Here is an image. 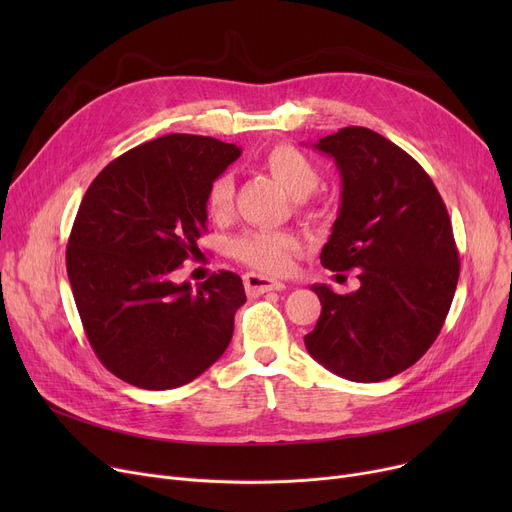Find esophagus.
Segmentation results:
<instances>
[{"label": "esophagus", "mask_w": 512, "mask_h": 512, "mask_svg": "<svg viewBox=\"0 0 512 512\" xmlns=\"http://www.w3.org/2000/svg\"><path fill=\"white\" fill-rule=\"evenodd\" d=\"M245 288H247L249 294H253V297H255V294H263V292H270V290H284L286 286L280 280L249 272V274H245Z\"/></svg>", "instance_id": "esophagus-1"}]
</instances>
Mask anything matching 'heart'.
Here are the masks:
<instances>
[{
	"label": "heart",
	"instance_id": "1",
	"mask_svg": "<svg viewBox=\"0 0 512 512\" xmlns=\"http://www.w3.org/2000/svg\"><path fill=\"white\" fill-rule=\"evenodd\" d=\"M265 168L286 188L294 199H303L315 191L319 184V170L313 159L292 145H274L263 157ZM234 180L230 174H222L209 184L207 211L213 218H224L232 209ZM301 249L297 236L284 232L249 230L232 242V253L257 270L263 272H286L290 257Z\"/></svg>",
	"mask_w": 512,
	"mask_h": 512
}]
</instances>
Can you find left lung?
Masks as SVG:
<instances>
[{
	"instance_id": "8db88e82",
	"label": "left lung",
	"mask_w": 512,
	"mask_h": 512,
	"mask_svg": "<svg viewBox=\"0 0 512 512\" xmlns=\"http://www.w3.org/2000/svg\"><path fill=\"white\" fill-rule=\"evenodd\" d=\"M313 147L334 157L342 182L321 265L359 270L361 286H311L321 315L305 346L344 380L382 382L417 363L444 326L461 270L448 211L425 170L378 132L348 126Z\"/></svg>"
}]
</instances>
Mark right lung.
I'll return each instance as SVG.
<instances>
[{"mask_svg": "<svg viewBox=\"0 0 512 512\" xmlns=\"http://www.w3.org/2000/svg\"><path fill=\"white\" fill-rule=\"evenodd\" d=\"M240 147L166 134L105 166L87 188L68 238L76 309L99 361L145 390L193 382L218 361L245 305L232 272L174 282L207 230V191Z\"/></svg>", "mask_w": 512, "mask_h": 512, "instance_id": "add662e5", "label": "right lung"}]
</instances>
